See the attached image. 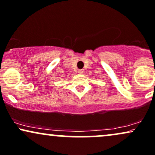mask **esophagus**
<instances>
[{"label":"esophagus","instance_id":"1","mask_svg":"<svg viewBox=\"0 0 155 155\" xmlns=\"http://www.w3.org/2000/svg\"><path fill=\"white\" fill-rule=\"evenodd\" d=\"M84 69H79V71H78V73L80 74H84Z\"/></svg>","mask_w":155,"mask_h":155}]
</instances>
